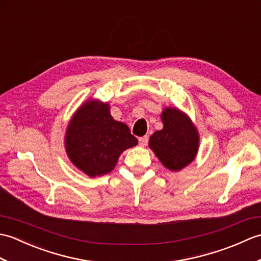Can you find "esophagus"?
<instances>
[{
	"label": "esophagus",
	"instance_id": "obj_1",
	"mask_svg": "<svg viewBox=\"0 0 261 261\" xmlns=\"http://www.w3.org/2000/svg\"><path fill=\"white\" fill-rule=\"evenodd\" d=\"M148 140H149V137L148 136H145V137H141L139 138V143L141 147H146L147 143H148Z\"/></svg>",
	"mask_w": 261,
	"mask_h": 261
}]
</instances>
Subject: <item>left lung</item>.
Listing matches in <instances>:
<instances>
[{"label": "left lung", "instance_id": "left-lung-1", "mask_svg": "<svg viewBox=\"0 0 261 261\" xmlns=\"http://www.w3.org/2000/svg\"><path fill=\"white\" fill-rule=\"evenodd\" d=\"M164 127L149 139V148L171 171L192 164L199 147V135L190 116L177 108H165L160 114Z\"/></svg>", "mask_w": 261, "mask_h": 261}]
</instances>
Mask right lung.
<instances>
[{"instance_id": "right-lung-1", "label": "right lung", "mask_w": 261, "mask_h": 261, "mask_svg": "<svg viewBox=\"0 0 261 261\" xmlns=\"http://www.w3.org/2000/svg\"><path fill=\"white\" fill-rule=\"evenodd\" d=\"M138 145L129 126L115 121L110 104L97 98L83 103L65 132V150L77 169L90 177L111 173L121 153Z\"/></svg>"}]
</instances>
